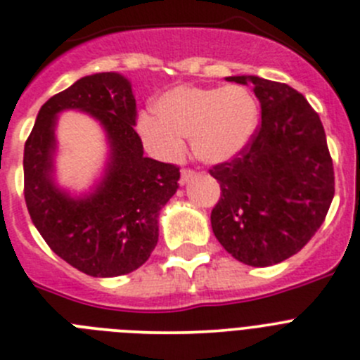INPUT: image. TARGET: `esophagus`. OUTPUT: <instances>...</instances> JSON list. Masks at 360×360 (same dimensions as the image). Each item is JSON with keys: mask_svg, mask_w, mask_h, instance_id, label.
<instances>
[{"mask_svg": "<svg viewBox=\"0 0 360 360\" xmlns=\"http://www.w3.org/2000/svg\"><path fill=\"white\" fill-rule=\"evenodd\" d=\"M193 176H195V172H193V170H190V169L181 170V179H179L181 186H184L186 183H190V181L193 179Z\"/></svg>", "mask_w": 360, "mask_h": 360, "instance_id": "esophagus-1", "label": "esophagus"}]
</instances>
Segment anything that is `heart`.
Segmentation results:
<instances>
[{
    "label": "heart",
    "mask_w": 360,
    "mask_h": 360,
    "mask_svg": "<svg viewBox=\"0 0 360 360\" xmlns=\"http://www.w3.org/2000/svg\"><path fill=\"white\" fill-rule=\"evenodd\" d=\"M154 112L140 113L136 131L165 161L183 154V139H190L204 163L233 160L252 142L259 122L256 97L243 85L174 86L154 101Z\"/></svg>",
    "instance_id": "1"
}]
</instances>
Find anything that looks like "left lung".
Listing matches in <instances>:
<instances>
[{"label":"left lung","mask_w":360,"mask_h":360,"mask_svg":"<svg viewBox=\"0 0 360 360\" xmlns=\"http://www.w3.org/2000/svg\"><path fill=\"white\" fill-rule=\"evenodd\" d=\"M250 85L261 126L233 161L210 170L221 197L211 211L220 245L248 266L288 259L314 236L334 199V169L320 117L286 83L229 76Z\"/></svg>","instance_id":"8db88e82"}]
</instances>
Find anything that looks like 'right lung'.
Segmentation results:
<instances>
[{
  "label": "right lung",
  "instance_id": "1",
  "mask_svg": "<svg viewBox=\"0 0 360 360\" xmlns=\"http://www.w3.org/2000/svg\"><path fill=\"white\" fill-rule=\"evenodd\" d=\"M67 109L89 112L109 143L103 174L79 196L56 181V124ZM134 119L129 79L90 74L42 104L25 143V199L33 226L56 256L90 277H119L142 266L158 243L161 207L179 188L177 167L143 156Z\"/></svg>",
  "mask_w": 360,
  "mask_h": 360
}]
</instances>
